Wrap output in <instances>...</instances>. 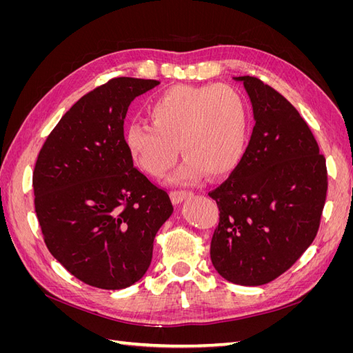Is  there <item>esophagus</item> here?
<instances>
[{
  "label": "esophagus",
  "instance_id": "34e87169",
  "mask_svg": "<svg viewBox=\"0 0 353 353\" xmlns=\"http://www.w3.org/2000/svg\"><path fill=\"white\" fill-rule=\"evenodd\" d=\"M191 196H193V191H187V190H172V191H170V199H172L175 205H178V203H181V201H184L187 197H191Z\"/></svg>",
  "mask_w": 353,
  "mask_h": 353
}]
</instances>
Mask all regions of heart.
I'll return each mask as SVG.
<instances>
[{"instance_id": "heart-1", "label": "heart", "mask_w": 353, "mask_h": 353, "mask_svg": "<svg viewBox=\"0 0 353 353\" xmlns=\"http://www.w3.org/2000/svg\"><path fill=\"white\" fill-rule=\"evenodd\" d=\"M152 123L132 122L125 145L145 174L162 178L181 152L185 159L172 183L231 174L249 140V109L228 85H174L147 105ZM180 148H177V144Z\"/></svg>"}]
</instances>
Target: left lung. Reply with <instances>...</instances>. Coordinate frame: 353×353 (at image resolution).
<instances>
[{"mask_svg":"<svg viewBox=\"0 0 353 353\" xmlns=\"http://www.w3.org/2000/svg\"><path fill=\"white\" fill-rule=\"evenodd\" d=\"M254 126L239 166L210 191L219 223L210 259L223 279L262 285L284 274L314 241L327 196L325 157L292 103L254 77Z\"/></svg>","mask_w":353,"mask_h":353,"instance_id":"obj_1","label":"left lung"}]
</instances>
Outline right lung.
I'll use <instances>...</instances> for the list:
<instances>
[{
    "label": "right lung",
    "instance_id": "obj_1",
    "mask_svg": "<svg viewBox=\"0 0 353 353\" xmlns=\"http://www.w3.org/2000/svg\"><path fill=\"white\" fill-rule=\"evenodd\" d=\"M154 79L113 78L61 117L38 154L32 184L50 253L85 284L121 290L147 272L174 206L134 166L123 119Z\"/></svg>",
    "mask_w": 353,
    "mask_h": 353
}]
</instances>
